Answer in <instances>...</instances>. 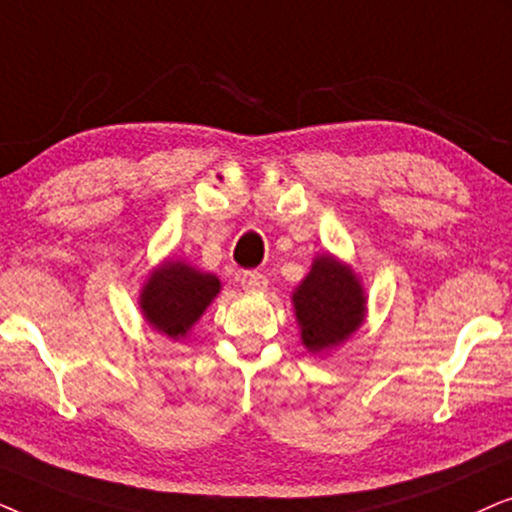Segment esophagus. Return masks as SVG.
Here are the masks:
<instances>
[{
	"label": "esophagus",
	"instance_id": "obj_1",
	"mask_svg": "<svg viewBox=\"0 0 512 512\" xmlns=\"http://www.w3.org/2000/svg\"><path fill=\"white\" fill-rule=\"evenodd\" d=\"M267 276L260 274V271H243L241 274V288L245 292H262L267 290Z\"/></svg>",
	"mask_w": 512,
	"mask_h": 512
}]
</instances>
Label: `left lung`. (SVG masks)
Wrapping results in <instances>:
<instances>
[{
	"label": "left lung",
	"mask_w": 512,
	"mask_h": 512,
	"mask_svg": "<svg viewBox=\"0 0 512 512\" xmlns=\"http://www.w3.org/2000/svg\"><path fill=\"white\" fill-rule=\"evenodd\" d=\"M302 344L325 353L344 344L365 320V290L349 264L318 255L309 276L292 292Z\"/></svg>",
	"instance_id": "1"
}]
</instances>
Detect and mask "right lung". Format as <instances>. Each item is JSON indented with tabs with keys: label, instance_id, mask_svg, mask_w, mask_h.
<instances>
[{
	"label": "right lung",
	"instance_id": "1",
	"mask_svg": "<svg viewBox=\"0 0 512 512\" xmlns=\"http://www.w3.org/2000/svg\"><path fill=\"white\" fill-rule=\"evenodd\" d=\"M220 288L222 283L217 276L203 274L185 262L168 260L156 267L142 285V316L161 335L180 339L203 316Z\"/></svg>",
	"mask_w": 512,
	"mask_h": 512
}]
</instances>
